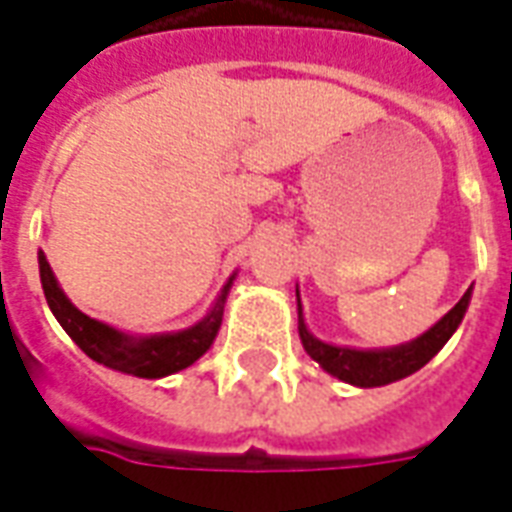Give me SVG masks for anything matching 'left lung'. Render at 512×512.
Returning a JSON list of instances; mask_svg holds the SVG:
<instances>
[{
	"instance_id": "1",
	"label": "left lung",
	"mask_w": 512,
	"mask_h": 512,
	"mask_svg": "<svg viewBox=\"0 0 512 512\" xmlns=\"http://www.w3.org/2000/svg\"><path fill=\"white\" fill-rule=\"evenodd\" d=\"M469 295H472V287L461 295V301L434 328L418 336L415 342L401 344V347H393V350H344V347L317 342L312 333L306 331L304 320L298 325V333H301L304 350L323 366L325 372L350 382V385H358V388H377V385H388V382H396L401 377H410L412 372L423 369L445 347V342L453 336L458 323L464 320Z\"/></svg>"
}]
</instances>
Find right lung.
<instances>
[{"label":"right lung","mask_w":512,"mask_h":512,"mask_svg":"<svg viewBox=\"0 0 512 512\" xmlns=\"http://www.w3.org/2000/svg\"><path fill=\"white\" fill-rule=\"evenodd\" d=\"M40 279H43L45 301L51 306V312L59 320L67 336L81 347L92 361L116 369V372L135 374V377H165V374L181 372L187 369L189 363H195L203 352L211 347L214 336L222 323V312H225V298L230 290V282L225 285L222 295L217 298L214 309L200 320L198 325H192L181 333H168V336H151V339H132L124 336L116 328L105 323H97L92 317H86L78 312L67 295L62 293V287L56 285V276L48 266V260L40 252Z\"/></svg>","instance_id":"add662e5"}]
</instances>
